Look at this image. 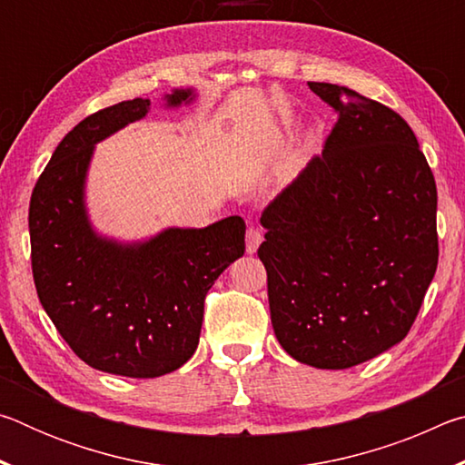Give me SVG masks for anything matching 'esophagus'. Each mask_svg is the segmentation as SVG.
<instances>
[{
  "instance_id": "1",
  "label": "esophagus",
  "mask_w": 465,
  "mask_h": 465,
  "mask_svg": "<svg viewBox=\"0 0 465 465\" xmlns=\"http://www.w3.org/2000/svg\"><path fill=\"white\" fill-rule=\"evenodd\" d=\"M261 242H262V232L258 230V227L250 225L246 230V252L248 254H254L258 246H261Z\"/></svg>"
}]
</instances>
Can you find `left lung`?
Returning <instances> with one entry per match:
<instances>
[{"mask_svg":"<svg viewBox=\"0 0 465 465\" xmlns=\"http://www.w3.org/2000/svg\"><path fill=\"white\" fill-rule=\"evenodd\" d=\"M338 113L324 152L264 209L271 322L299 363L349 369L411 332L439 262L437 186L391 108L308 82Z\"/></svg>","mask_w":465,"mask_h":465,"instance_id":"left-lung-1","label":"left lung"}]
</instances>
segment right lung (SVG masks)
Masks as SVG:
<instances>
[{"instance_id": "1", "label": "right lung", "mask_w": 465, "mask_h": 465, "mask_svg": "<svg viewBox=\"0 0 465 465\" xmlns=\"http://www.w3.org/2000/svg\"><path fill=\"white\" fill-rule=\"evenodd\" d=\"M193 98V90H174L166 104ZM149 106L143 98L119 102L75 124L36 180L28 211L36 293L63 341L98 371L141 380L176 371L194 355L204 297L246 250L238 215L135 243L92 230L84 186L94 145L143 119Z\"/></svg>"}]
</instances>
